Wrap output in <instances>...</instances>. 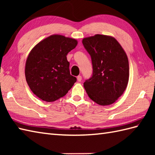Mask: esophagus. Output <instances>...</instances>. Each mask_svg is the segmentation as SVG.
Segmentation results:
<instances>
[{
  "instance_id": "obj_1",
  "label": "esophagus",
  "mask_w": 155,
  "mask_h": 155,
  "mask_svg": "<svg viewBox=\"0 0 155 155\" xmlns=\"http://www.w3.org/2000/svg\"><path fill=\"white\" fill-rule=\"evenodd\" d=\"M77 81H78V82H81V81H82V77H81V75L78 76V77H77Z\"/></svg>"
}]
</instances>
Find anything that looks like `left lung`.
I'll use <instances>...</instances> for the list:
<instances>
[{
	"instance_id": "1",
	"label": "left lung",
	"mask_w": 155,
	"mask_h": 155,
	"mask_svg": "<svg viewBox=\"0 0 155 155\" xmlns=\"http://www.w3.org/2000/svg\"><path fill=\"white\" fill-rule=\"evenodd\" d=\"M91 57L93 73L84 83L88 96L98 104L114 103L127 88L129 64L126 52L114 37L95 35L83 39Z\"/></svg>"
}]
</instances>
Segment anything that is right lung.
Segmentation results:
<instances>
[{"mask_svg": "<svg viewBox=\"0 0 155 155\" xmlns=\"http://www.w3.org/2000/svg\"><path fill=\"white\" fill-rule=\"evenodd\" d=\"M77 44L74 38L53 35L39 42L30 52L25 64L26 81L41 100H58L77 81L70 74L67 55Z\"/></svg>", "mask_w": 155, "mask_h": 155, "instance_id": "right-lung-1", "label": "right lung"}]
</instances>
